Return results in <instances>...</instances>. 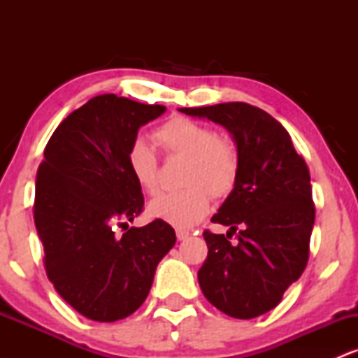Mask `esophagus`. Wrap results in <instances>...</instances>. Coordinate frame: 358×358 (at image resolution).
Returning <instances> with one entry per match:
<instances>
[{"label":"esophagus","instance_id":"34e87169","mask_svg":"<svg viewBox=\"0 0 358 358\" xmlns=\"http://www.w3.org/2000/svg\"><path fill=\"white\" fill-rule=\"evenodd\" d=\"M188 236H190V232L188 231H182V229H178V231H176V239L178 241H187Z\"/></svg>","mask_w":358,"mask_h":358}]
</instances>
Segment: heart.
Instances as JSON below:
<instances>
[{"label":"heart","instance_id":"1","mask_svg":"<svg viewBox=\"0 0 358 358\" xmlns=\"http://www.w3.org/2000/svg\"><path fill=\"white\" fill-rule=\"evenodd\" d=\"M155 141L168 158H183L182 188L162 193L148 205L153 219L178 229H188L207 215L210 196L225 199L239 178L241 155L236 143L217 136L210 126L175 116L155 131ZM127 166L139 188L153 193L158 185V165L151 148L136 139L127 151Z\"/></svg>","mask_w":358,"mask_h":358}]
</instances>
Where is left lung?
<instances>
[{"label": "left lung", "mask_w": 358, "mask_h": 358, "mask_svg": "<svg viewBox=\"0 0 358 358\" xmlns=\"http://www.w3.org/2000/svg\"><path fill=\"white\" fill-rule=\"evenodd\" d=\"M180 110L227 127L236 139L239 178L212 217L231 231L203 232L208 254L199 282L222 313L256 318L279 305L308 264L315 224L310 170L281 122L256 106L225 102ZM236 231L238 244L231 245Z\"/></svg>", "instance_id": "8db88e82"}]
</instances>
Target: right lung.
I'll return each instance as SVG.
<instances>
[{
	"instance_id": "right-lung-1",
	"label": "right lung",
	"mask_w": 358,
	"mask_h": 358,
	"mask_svg": "<svg viewBox=\"0 0 358 358\" xmlns=\"http://www.w3.org/2000/svg\"><path fill=\"white\" fill-rule=\"evenodd\" d=\"M165 113L116 94L69 114L45 146L36 171L34 219L43 266L57 293L85 318L116 322L143 305L158 262L175 245L173 227L155 219L127 228L145 207L127 166L138 129Z\"/></svg>"
}]
</instances>
